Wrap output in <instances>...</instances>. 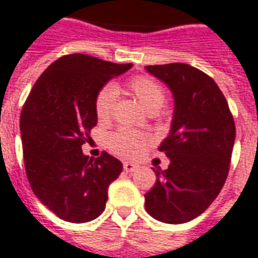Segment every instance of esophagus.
<instances>
[{"instance_id":"34e87169","label":"esophagus","mask_w":258,"mask_h":258,"mask_svg":"<svg viewBox=\"0 0 258 258\" xmlns=\"http://www.w3.org/2000/svg\"><path fill=\"white\" fill-rule=\"evenodd\" d=\"M138 168H139L138 165H136V164H133V162H129V161L123 162V169H125L126 172H135Z\"/></svg>"}]
</instances>
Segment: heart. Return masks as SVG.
<instances>
[{"mask_svg": "<svg viewBox=\"0 0 258 258\" xmlns=\"http://www.w3.org/2000/svg\"><path fill=\"white\" fill-rule=\"evenodd\" d=\"M127 89L150 114L157 112L165 103V91L162 86L149 76H135L129 80ZM116 96L118 90L114 85H105L98 90L94 98V109L100 122H107L112 116ZM149 143V135L131 129H119L108 139L109 150L125 158L138 157Z\"/></svg>", "mask_w": 258, "mask_h": 258, "instance_id": "b5f03b06", "label": "heart"}]
</instances>
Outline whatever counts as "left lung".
I'll return each instance as SVG.
<instances>
[{
  "label": "left lung",
  "instance_id": "left-lung-1",
  "mask_svg": "<svg viewBox=\"0 0 258 258\" xmlns=\"http://www.w3.org/2000/svg\"><path fill=\"white\" fill-rule=\"evenodd\" d=\"M175 100L171 132L158 147L169 158L154 169L155 184L144 195L146 210L165 224H183L204 213L229 172L235 122L225 96L208 75L187 63L149 65Z\"/></svg>",
  "mask_w": 258,
  "mask_h": 258
}]
</instances>
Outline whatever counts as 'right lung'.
<instances>
[{
	"mask_svg": "<svg viewBox=\"0 0 258 258\" xmlns=\"http://www.w3.org/2000/svg\"><path fill=\"white\" fill-rule=\"evenodd\" d=\"M132 63H114L86 54L63 55L33 86L21 114L23 160L33 193L61 220H96L105 208L108 186L122 162L103 151L83 154L97 125L94 98Z\"/></svg>",
	"mask_w": 258,
	"mask_h": 258,
	"instance_id": "obj_1",
	"label": "right lung"
}]
</instances>
